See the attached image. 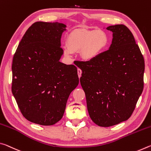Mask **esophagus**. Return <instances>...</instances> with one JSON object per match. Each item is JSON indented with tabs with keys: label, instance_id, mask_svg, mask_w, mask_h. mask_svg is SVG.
Wrapping results in <instances>:
<instances>
[{
	"label": "esophagus",
	"instance_id": "34e87169",
	"mask_svg": "<svg viewBox=\"0 0 151 151\" xmlns=\"http://www.w3.org/2000/svg\"><path fill=\"white\" fill-rule=\"evenodd\" d=\"M77 72H78V77L80 78L81 76V74H82V70H81V69H80V68H78V69H77Z\"/></svg>",
	"mask_w": 151,
	"mask_h": 151
}]
</instances>
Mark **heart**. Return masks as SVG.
Wrapping results in <instances>:
<instances>
[{
	"label": "heart",
	"instance_id": "obj_1",
	"mask_svg": "<svg viewBox=\"0 0 151 151\" xmlns=\"http://www.w3.org/2000/svg\"><path fill=\"white\" fill-rule=\"evenodd\" d=\"M68 46L64 47V52L70 57L73 52L81 50L82 57L85 60H91L105 49L109 43L108 36L101 30H78L70 35Z\"/></svg>",
	"mask_w": 151,
	"mask_h": 151
}]
</instances>
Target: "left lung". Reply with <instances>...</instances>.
<instances>
[{
    "label": "left lung",
    "instance_id": "8db88e82",
    "mask_svg": "<svg viewBox=\"0 0 151 151\" xmlns=\"http://www.w3.org/2000/svg\"><path fill=\"white\" fill-rule=\"evenodd\" d=\"M112 32L109 49L88 61H79L81 85L94 123L109 127L132 115L144 87L145 60L133 35L123 24Z\"/></svg>",
    "mask_w": 151,
    "mask_h": 151
}]
</instances>
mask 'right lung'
<instances>
[{
	"mask_svg": "<svg viewBox=\"0 0 151 151\" xmlns=\"http://www.w3.org/2000/svg\"><path fill=\"white\" fill-rule=\"evenodd\" d=\"M65 27L58 22H35L14 55L12 93L22 115L33 123L50 126L59 121L78 85L76 66L59 61Z\"/></svg>",
	"mask_w": 151,
	"mask_h": 151,
	"instance_id": "obj_1",
	"label": "right lung"
}]
</instances>
